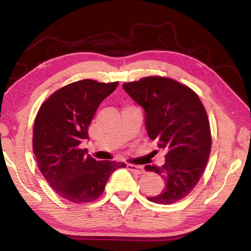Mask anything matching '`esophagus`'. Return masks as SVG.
Segmentation results:
<instances>
[{
    "label": "esophagus",
    "instance_id": "34e87169",
    "mask_svg": "<svg viewBox=\"0 0 251 251\" xmlns=\"http://www.w3.org/2000/svg\"><path fill=\"white\" fill-rule=\"evenodd\" d=\"M127 168H128L130 172L136 173V174H142L144 172V168L142 166H137V165H133V164H127Z\"/></svg>",
    "mask_w": 251,
    "mask_h": 251
}]
</instances>
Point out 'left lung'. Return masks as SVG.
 Masks as SVG:
<instances>
[{
	"label": "left lung",
	"instance_id": "obj_1",
	"mask_svg": "<svg viewBox=\"0 0 251 251\" xmlns=\"http://www.w3.org/2000/svg\"><path fill=\"white\" fill-rule=\"evenodd\" d=\"M123 87L145 110L150 138L167 151L163 166H145L165 180L163 192L148 201L160 205L180 201L198 184L210 155V125L201 99L192 88L161 76H148Z\"/></svg>",
	"mask_w": 251,
	"mask_h": 251
}]
</instances>
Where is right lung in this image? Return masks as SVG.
I'll use <instances>...</instances> for the list:
<instances>
[{
	"mask_svg": "<svg viewBox=\"0 0 251 251\" xmlns=\"http://www.w3.org/2000/svg\"><path fill=\"white\" fill-rule=\"evenodd\" d=\"M118 82L82 79L59 88L37 112L33 128V151L50 186L74 203L94 201L104 192L110 175L125 163L99 161L79 144L88 138V127L100 104Z\"/></svg>",
	"mask_w": 251,
	"mask_h": 251,
	"instance_id": "obj_1",
	"label": "right lung"
}]
</instances>
